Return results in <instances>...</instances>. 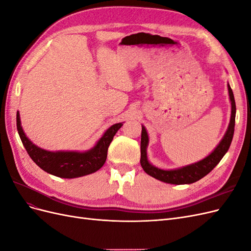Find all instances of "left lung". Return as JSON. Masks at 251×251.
<instances>
[{
	"mask_svg": "<svg viewBox=\"0 0 251 251\" xmlns=\"http://www.w3.org/2000/svg\"><path fill=\"white\" fill-rule=\"evenodd\" d=\"M227 87H228L229 100L231 102V115H230V121H229L228 127H227V131L222 140L218 144V147L212 151L207 157H205L204 159H202V160L198 162L182 166V168H179L176 170H161V169L156 168L154 165H151L148 160L147 148L149 146V135L146 127L142 126L141 144H140V153H141L140 164L144 172L157 180L165 182V183L179 185V184L194 183V182L198 181L206 176L208 173H210L215 169V166L221 161V159L227 153V151H228L232 137H233V132H234L235 101H234L233 93L229 83L227 85Z\"/></svg>",
	"mask_w": 251,
	"mask_h": 251,
	"instance_id": "obj_1",
	"label": "left lung"
}]
</instances>
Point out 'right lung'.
<instances>
[{
    "label": "right lung",
    "mask_w": 251,
    "mask_h": 251,
    "mask_svg": "<svg viewBox=\"0 0 251 251\" xmlns=\"http://www.w3.org/2000/svg\"><path fill=\"white\" fill-rule=\"evenodd\" d=\"M123 123L115 124L104 132L95 147L86 151H50L36 147L30 141L21 126L20 113L17 112V127L20 138L30 158L40 168L59 178H77L100 170L107 160L108 149Z\"/></svg>",
    "instance_id": "add662e5"
}]
</instances>
